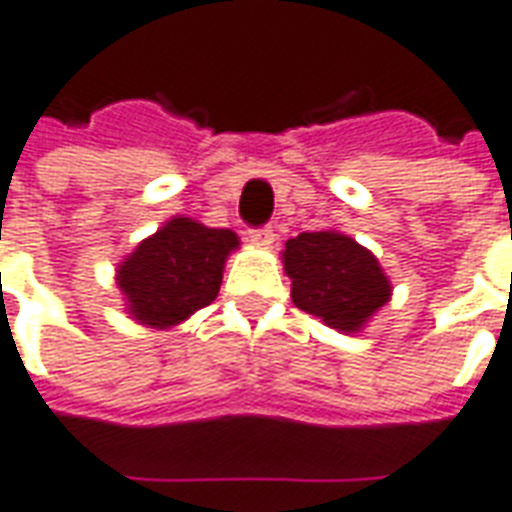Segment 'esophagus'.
I'll use <instances>...</instances> for the list:
<instances>
[{
    "instance_id": "obj_1",
    "label": "esophagus",
    "mask_w": 512,
    "mask_h": 512,
    "mask_svg": "<svg viewBox=\"0 0 512 512\" xmlns=\"http://www.w3.org/2000/svg\"><path fill=\"white\" fill-rule=\"evenodd\" d=\"M249 241L257 246L274 244V230H271V227H257V230H249Z\"/></svg>"
}]
</instances>
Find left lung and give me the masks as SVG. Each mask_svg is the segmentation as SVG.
Wrapping results in <instances>:
<instances>
[{
    "mask_svg": "<svg viewBox=\"0 0 512 512\" xmlns=\"http://www.w3.org/2000/svg\"><path fill=\"white\" fill-rule=\"evenodd\" d=\"M293 279V304L328 328L358 333L391 301V279L380 260L339 230H317L290 238L282 252Z\"/></svg>",
    "mask_w": 512,
    "mask_h": 512,
    "instance_id": "8db88e82",
    "label": "left lung"
}]
</instances>
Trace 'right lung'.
Masks as SVG:
<instances>
[{"label": "right lung", "instance_id": "add662e5", "mask_svg": "<svg viewBox=\"0 0 512 512\" xmlns=\"http://www.w3.org/2000/svg\"><path fill=\"white\" fill-rule=\"evenodd\" d=\"M238 236L225 227H206L173 217L143 238L116 268V285L132 320L168 331L208 306L219 293L227 255Z\"/></svg>", "mask_w": 512, "mask_h": 512}]
</instances>
